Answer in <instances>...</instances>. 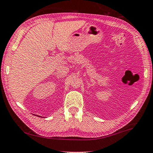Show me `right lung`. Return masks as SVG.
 <instances>
[{
  "label": "right lung",
  "instance_id": "right-lung-1",
  "mask_svg": "<svg viewBox=\"0 0 153 153\" xmlns=\"http://www.w3.org/2000/svg\"><path fill=\"white\" fill-rule=\"evenodd\" d=\"M39 117H41V116H39Z\"/></svg>",
  "mask_w": 153,
  "mask_h": 153
}]
</instances>
